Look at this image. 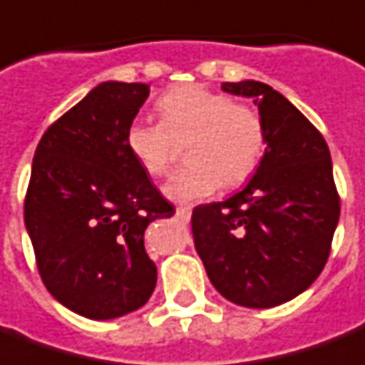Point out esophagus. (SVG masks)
<instances>
[{
    "mask_svg": "<svg viewBox=\"0 0 365 365\" xmlns=\"http://www.w3.org/2000/svg\"><path fill=\"white\" fill-rule=\"evenodd\" d=\"M175 217H178L180 222H190L192 210H190V207H178V210H175Z\"/></svg>",
    "mask_w": 365,
    "mask_h": 365,
    "instance_id": "34e87169",
    "label": "esophagus"
}]
</instances>
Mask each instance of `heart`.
I'll list each match as a JSON object with an SVG mask.
<instances>
[{
  "label": "heart",
  "instance_id": "b5f03b06",
  "mask_svg": "<svg viewBox=\"0 0 365 365\" xmlns=\"http://www.w3.org/2000/svg\"><path fill=\"white\" fill-rule=\"evenodd\" d=\"M158 110L162 121H131L125 143L151 178L168 175L180 148L190 143L185 158L192 165L163 187L170 200L200 202L222 183L237 187L257 172L266 151V125L254 108L203 86H182L163 93Z\"/></svg>",
  "mask_w": 365,
  "mask_h": 365
}]
</instances>
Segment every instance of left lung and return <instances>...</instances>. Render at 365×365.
<instances>
[{"label": "left lung", "instance_id": "8db88e82", "mask_svg": "<svg viewBox=\"0 0 365 365\" xmlns=\"http://www.w3.org/2000/svg\"><path fill=\"white\" fill-rule=\"evenodd\" d=\"M222 89L254 98L267 148L242 192L193 210V244L225 299L244 307L279 306L312 286L328 262L339 220L328 143L266 83L245 79Z\"/></svg>", "mask_w": 365, "mask_h": 365}]
</instances>
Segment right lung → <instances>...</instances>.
Listing matches in <instances>:
<instances>
[{"label":"right lung","instance_id":"obj_1","mask_svg":"<svg viewBox=\"0 0 365 365\" xmlns=\"http://www.w3.org/2000/svg\"><path fill=\"white\" fill-rule=\"evenodd\" d=\"M148 96L145 83H99L47 128L34 155L24 217L37 269L83 318L125 316L155 287L143 232L175 210L125 143Z\"/></svg>","mask_w":365,"mask_h":365}]
</instances>
